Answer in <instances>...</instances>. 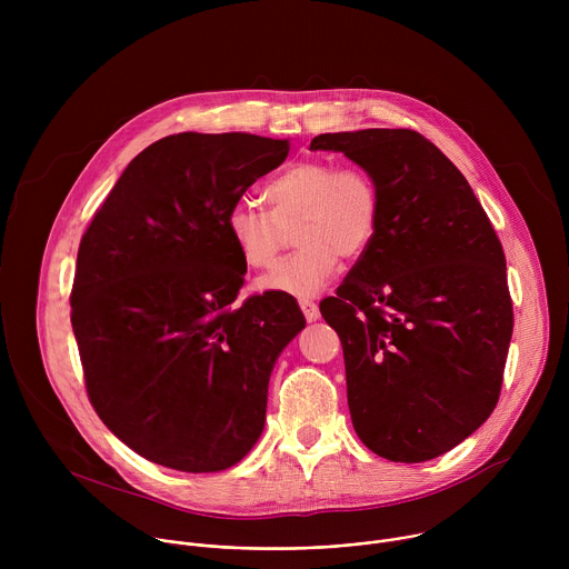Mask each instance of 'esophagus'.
Wrapping results in <instances>:
<instances>
[{
	"mask_svg": "<svg viewBox=\"0 0 569 569\" xmlns=\"http://www.w3.org/2000/svg\"><path fill=\"white\" fill-rule=\"evenodd\" d=\"M299 306H301L303 317H306L308 321H317V319H319V306H317L315 301H310V299H301V301H299Z\"/></svg>",
	"mask_w": 569,
	"mask_h": 569,
	"instance_id": "1",
	"label": "esophagus"
}]
</instances>
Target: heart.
<instances>
[{
	"instance_id": "b5f03b06",
	"label": "heart",
	"mask_w": 569,
	"mask_h": 569,
	"mask_svg": "<svg viewBox=\"0 0 569 569\" xmlns=\"http://www.w3.org/2000/svg\"><path fill=\"white\" fill-rule=\"evenodd\" d=\"M268 211L254 200H236L224 218L227 233L242 263L270 268L295 222L299 250L283 259L259 288L299 299L327 286L340 257H360L376 236L380 193L373 178L356 167H336L327 159H301L263 189Z\"/></svg>"
}]
</instances>
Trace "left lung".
Segmentation results:
<instances>
[{
    "label": "left lung",
    "instance_id": "8db88e82",
    "mask_svg": "<svg viewBox=\"0 0 569 569\" xmlns=\"http://www.w3.org/2000/svg\"><path fill=\"white\" fill-rule=\"evenodd\" d=\"M380 193V220L338 297L319 306L340 336L360 441L389 461L435 459L496 410L513 308L496 229L452 161L415 130L329 132Z\"/></svg>",
    "mask_w": 569,
    "mask_h": 569
}]
</instances>
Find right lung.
Masks as SVG:
<instances>
[{
    "label": "right lung",
    "instance_id": "obj_1",
    "mask_svg": "<svg viewBox=\"0 0 569 569\" xmlns=\"http://www.w3.org/2000/svg\"><path fill=\"white\" fill-rule=\"evenodd\" d=\"M288 150L248 132L159 139L80 240L71 327L88 396L148 461L218 472L263 432L270 373L306 319L283 295L233 303L248 268L224 218Z\"/></svg>",
    "mask_w": 569,
    "mask_h": 569
}]
</instances>
